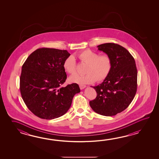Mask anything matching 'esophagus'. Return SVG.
Returning a JSON list of instances; mask_svg holds the SVG:
<instances>
[{"label": "esophagus", "instance_id": "esophagus-1", "mask_svg": "<svg viewBox=\"0 0 159 159\" xmlns=\"http://www.w3.org/2000/svg\"><path fill=\"white\" fill-rule=\"evenodd\" d=\"M85 88H86V86H85V85H82V84H80V89H81V90L84 89Z\"/></svg>", "mask_w": 159, "mask_h": 159}]
</instances>
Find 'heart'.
<instances>
[{
    "label": "heart",
    "instance_id": "heart-1",
    "mask_svg": "<svg viewBox=\"0 0 159 159\" xmlns=\"http://www.w3.org/2000/svg\"><path fill=\"white\" fill-rule=\"evenodd\" d=\"M81 61L87 64L85 68V75H74L69 78V81L78 84H89L95 81L101 82L106 78L111 70V58L107 54H99L91 50H85L77 54ZM63 67L70 75L76 73V61L75 57L70 56L65 59Z\"/></svg>",
    "mask_w": 159,
    "mask_h": 159
}]
</instances>
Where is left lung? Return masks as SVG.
<instances>
[{
  "mask_svg": "<svg viewBox=\"0 0 159 159\" xmlns=\"http://www.w3.org/2000/svg\"><path fill=\"white\" fill-rule=\"evenodd\" d=\"M97 47L111 58V70L102 84L93 86L97 95L89 104L100 115L114 116L127 108L135 97L137 69L132 55L121 45L105 43Z\"/></svg>",
  "mask_w": 159,
  "mask_h": 159,
  "instance_id": "1",
  "label": "left lung"
}]
</instances>
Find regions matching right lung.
<instances>
[{"label":"right lung","mask_w":159,"mask_h":159,"mask_svg":"<svg viewBox=\"0 0 159 159\" xmlns=\"http://www.w3.org/2000/svg\"><path fill=\"white\" fill-rule=\"evenodd\" d=\"M70 54L66 50L42 48L34 51L22 66L20 90L29 110L44 119L57 118L68 111L77 84L60 88L67 78L63 64Z\"/></svg>","instance_id":"1"}]
</instances>
